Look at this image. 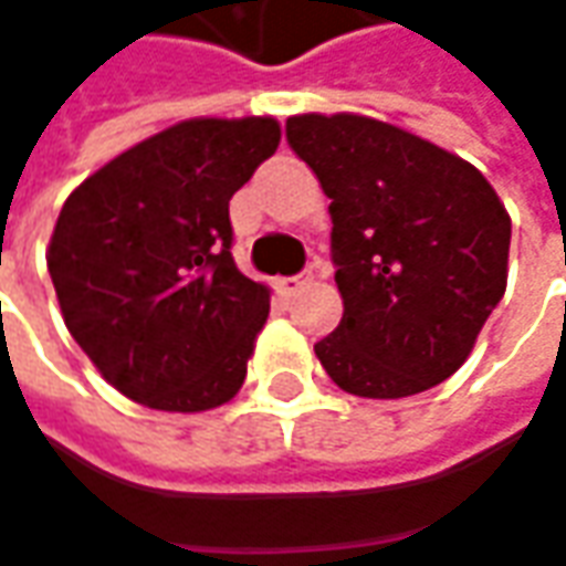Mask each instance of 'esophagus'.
<instances>
[{"mask_svg": "<svg viewBox=\"0 0 566 566\" xmlns=\"http://www.w3.org/2000/svg\"><path fill=\"white\" fill-rule=\"evenodd\" d=\"M311 282H314V275H311V272H304V275H294V279H282L279 287H282V294H297L301 287H307Z\"/></svg>", "mask_w": 566, "mask_h": 566, "instance_id": "34e87169", "label": "esophagus"}]
</instances>
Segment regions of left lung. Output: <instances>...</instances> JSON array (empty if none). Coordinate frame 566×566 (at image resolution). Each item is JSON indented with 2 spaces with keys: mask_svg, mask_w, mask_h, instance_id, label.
<instances>
[{
  "mask_svg": "<svg viewBox=\"0 0 566 566\" xmlns=\"http://www.w3.org/2000/svg\"><path fill=\"white\" fill-rule=\"evenodd\" d=\"M333 214L339 326L314 346L368 400L413 397L474 349L510 275V214L478 166L378 117H287Z\"/></svg>",
  "mask_w": 566,
  "mask_h": 566,
  "instance_id": "left-lung-1",
  "label": "left lung"
}]
</instances>
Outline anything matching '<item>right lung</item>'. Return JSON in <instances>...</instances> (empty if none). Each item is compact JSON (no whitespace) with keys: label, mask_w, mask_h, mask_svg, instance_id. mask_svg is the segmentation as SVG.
<instances>
[{"label":"right lung","mask_w":566,"mask_h":566,"mask_svg":"<svg viewBox=\"0 0 566 566\" xmlns=\"http://www.w3.org/2000/svg\"><path fill=\"white\" fill-rule=\"evenodd\" d=\"M279 140L272 115L188 117L117 153L63 201L48 247L60 314L134 403L205 413L247 381L272 287L230 255V198Z\"/></svg>","instance_id":"obj_1"}]
</instances>
